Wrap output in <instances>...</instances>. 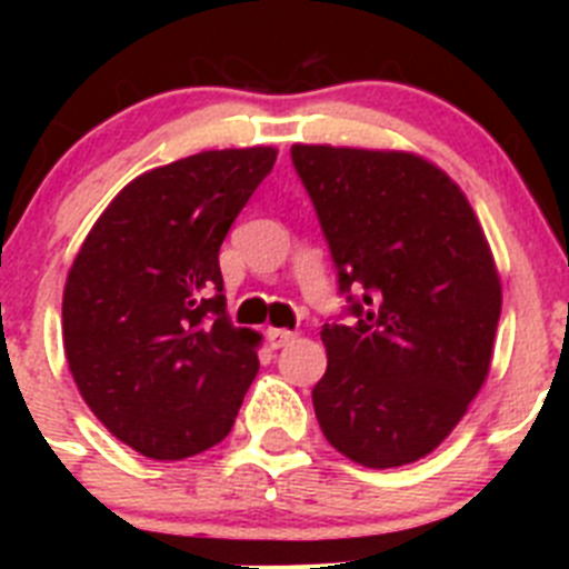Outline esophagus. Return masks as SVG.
I'll return each instance as SVG.
<instances>
[{"label": "esophagus", "mask_w": 569, "mask_h": 569, "mask_svg": "<svg viewBox=\"0 0 569 569\" xmlns=\"http://www.w3.org/2000/svg\"><path fill=\"white\" fill-rule=\"evenodd\" d=\"M293 339H296L293 330H284V328L268 330V341H270V347H276V350H279V347H288Z\"/></svg>", "instance_id": "obj_1"}]
</instances>
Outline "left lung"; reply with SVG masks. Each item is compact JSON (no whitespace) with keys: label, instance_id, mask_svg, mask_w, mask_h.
<instances>
[{"label":"left lung","instance_id":"obj_1","mask_svg":"<svg viewBox=\"0 0 569 569\" xmlns=\"http://www.w3.org/2000/svg\"><path fill=\"white\" fill-rule=\"evenodd\" d=\"M356 321L325 325L321 433L373 470L413 465L485 385L501 279L467 196L407 150L293 144Z\"/></svg>","mask_w":569,"mask_h":569}]
</instances>
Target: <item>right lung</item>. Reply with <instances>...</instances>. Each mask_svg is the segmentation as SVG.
Segmentation results:
<instances>
[{
	"label": "right lung",
	"instance_id": "add662e5",
	"mask_svg": "<svg viewBox=\"0 0 569 569\" xmlns=\"http://www.w3.org/2000/svg\"><path fill=\"white\" fill-rule=\"evenodd\" d=\"M276 153L204 150L136 176L70 264V373L93 416L148 459L219 445L256 379L261 336L224 310L219 248Z\"/></svg>",
	"mask_w": 569,
	"mask_h": 569
}]
</instances>
